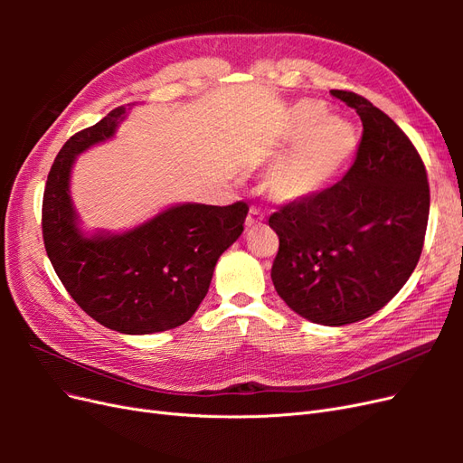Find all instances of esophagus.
<instances>
[{"instance_id":"obj_1","label":"esophagus","mask_w":463,"mask_h":463,"mask_svg":"<svg viewBox=\"0 0 463 463\" xmlns=\"http://www.w3.org/2000/svg\"><path fill=\"white\" fill-rule=\"evenodd\" d=\"M262 220H264V216H262L260 210L257 206H250L249 214L245 218V226L247 228H255V226H259V223H262Z\"/></svg>"}]
</instances>
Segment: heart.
<instances>
[{"instance_id":"heart-1","label":"heart","mask_w":463,"mask_h":463,"mask_svg":"<svg viewBox=\"0 0 463 463\" xmlns=\"http://www.w3.org/2000/svg\"><path fill=\"white\" fill-rule=\"evenodd\" d=\"M291 143H298L269 175V189L278 201H301L325 189L342 172L357 148L352 123L328 119L320 102L305 100L293 109Z\"/></svg>"}]
</instances>
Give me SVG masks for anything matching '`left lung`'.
I'll use <instances>...</instances> for the list:
<instances>
[{
    "instance_id": "obj_1",
    "label": "left lung",
    "mask_w": 463,
    "mask_h": 463,
    "mask_svg": "<svg viewBox=\"0 0 463 463\" xmlns=\"http://www.w3.org/2000/svg\"><path fill=\"white\" fill-rule=\"evenodd\" d=\"M332 96L363 121L355 162L338 184L270 214L279 240L270 276L291 311L344 326L383 309L408 282L430 193L417 148L383 109L349 90Z\"/></svg>"
}]
</instances>
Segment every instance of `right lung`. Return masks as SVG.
<instances>
[{
    "instance_id": "right-lung-1",
    "label": "right lung",
    "mask_w": 463,
    "mask_h": 463,
    "mask_svg": "<svg viewBox=\"0 0 463 463\" xmlns=\"http://www.w3.org/2000/svg\"><path fill=\"white\" fill-rule=\"evenodd\" d=\"M123 118V106L111 109L55 156L42 201V237L55 274L89 317L123 334L164 332L199 309L216 260L243 232L249 206L179 204L121 235H82L69 172L77 154L109 138Z\"/></svg>"
}]
</instances>
